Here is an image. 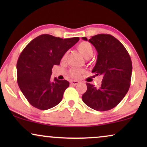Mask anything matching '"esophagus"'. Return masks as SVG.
<instances>
[{"label":"esophagus","instance_id":"1","mask_svg":"<svg viewBox=\"0 0 147 147\" xmlns=\"http://www.w3.org/2000/svg\"><path fill=\"white\" fill-rule=\"evenodd\" d=\"M70 83H71V85L76 86V85H77V84H79V82L77 81V80H72V81H71V82H70Z\"/></svg>","mask_w":147,"mask_h":147}]
</instances>
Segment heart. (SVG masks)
Masks as SVG:
<instances>
[{"instance_id": "b5f03b06", "label": "heart", "mask_w": 147, "mask_h": 147, "mask_svg": "<svg viewBox=\"0 0 147 147\" xmlns=\"http://www.w3.org/2000/svg\"><path fill=\"white\" fill-rule=\"evenodd\" d=\"M77 48L79 50L80 53H81L82 55H83L84 57L86 58V59H88V58L92 57L94 53V48L89 42H80V43L78 45ZM67 53H65L63 55V57H62V60H63V61H65L66 58H67ZM69 73L70 75H71L72 77L77 78L79 77L82 74L84 73V70L81 69H77V68H72V69L70 70Z\"/></svg>"}]
</instances>
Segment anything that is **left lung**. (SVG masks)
<instances>
[{"instance_id":"8db88e82","label":"left lung","mask_w":147,"mask_h":147,"mask_svg":"<svg viewBox=\"0 0 147 147\" xmlns=\"http://www.w3.org/2000/svg\"><path fill=\"white\" fill-rule=\"evenodd\" d=\"M82 39L88 41L86 37ZM98 52L97 61L92 69L102 75L100 88L86 83L87 91L82 100L97 111L111 110L121 102L130 86L132 65L127 50L117 39L109 34H99L88 40Z\"/></svg>"}]
</instances>
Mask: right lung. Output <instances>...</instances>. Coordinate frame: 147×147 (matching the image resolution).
Masks as SVG:
<instances>
[{
  "label": "right lung",
  "instance_id": "obj_1",
  "mask_svg": "<svg viewBox=\"0 0 147 147\" xmlns=\"http://www.w3.org/2000/svg\"><path fill=\"white\" fill-rule=\"evenodd\" d=\"M79 40V37L63 39L43 34L23 50L17 63V82L31 105L45 110L61 101L69 83L56 78L51 82L52 68L59 65L63 55Z\"/></svg>",
  "mask_w": 147,
  "mask_h": 147
}]
</instances>
